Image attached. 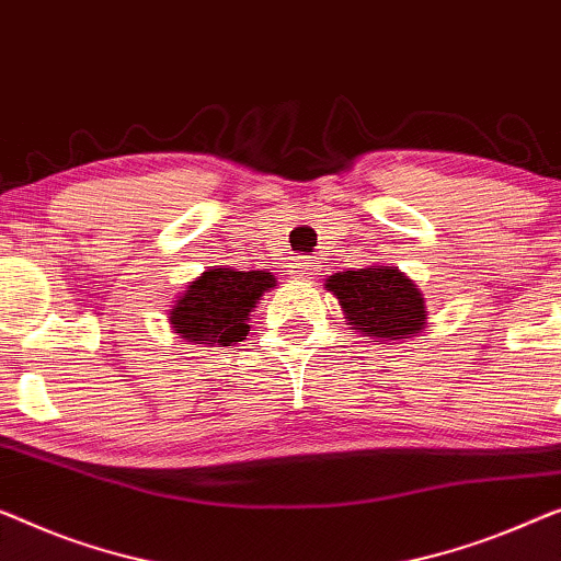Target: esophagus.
Listing matches in <instances>:
<instances>
[{
  "label": "esophagus",
  "mask_w": 561,
  "mask_h": 561,
  "mask_svg": "<svg viewBox=\"0 0 561 561\" xmlns=\"http://www.w3.org/2000/svg\"><path fill=\"white\" fill-rule=\"evenodd\" d=\"M321 271V261L316 255H300L290 263V273L298 275V278H313Z\"/></svg>",
  "instance_id": "esophagus-1"
}]
</instances>
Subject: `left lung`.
<instances>
[{
    "label": "left lung",
    "instance_id": "left-lung-1",
    "mask_svg": "<svg viewBox=\"0 0 561 561\" xmlns=\"http://www.w3.org/2000/svg\"><path fill=\"white\" fill-rule=\"evenodd\" d=\"M327 288L339 298L348 323L379 339H410L425 327V300L415 283L389 265L329 275Z\"/></svg>",
    "mask_w": 561,
    "mask_h": 561
}]
</instances>
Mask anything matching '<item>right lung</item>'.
I'll return each mask as SVG.
<instances>
[{
	"label": "right lung",
	"instance_id": "1",
	"mask_svg": "<svg viewBox=\"0 0 561 561\" xmlns=\"http://www.w3.org/2000/svg\"><path fill=\"white\" fill-rule=\"evenodd\" d=\"M273 286L271 273L213 267L184 290L169 313V321L176 334L194 344L230 346L248 336V316Z\"/></svg>",
	"mask_w": 561,
	"mask_h": 561
}]
</instances>
